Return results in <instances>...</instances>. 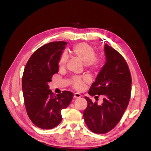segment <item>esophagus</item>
<instances>
[{
	"mask_svg": "<svg viewBox=\"0 0 151 151\" xmlns=\"http://www.w3.org/2000/svg\"><path fill=\"white\" fill-rule=\"evenodd\" d=\"M81 97V94L80 93H74V98L77 99V98H79Z\"/></svg>",
	"mask_w": 151,
	"mask_h": 151,
	"instance_id": "34e87169",
	"label": "esophagus"
}]
</instances>
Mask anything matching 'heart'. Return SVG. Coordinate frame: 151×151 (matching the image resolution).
Returning <instances> with one entry per match:
<instances>
[{
  "instance_id": "obj_1",
  "label": "heart",
  "mask_w": 151,
  "mask_h": 151,
  "mask_svg": "<svg viewBox=\"0 0 151 151\" xmlns=\"http://www.w3.org/2000/svg\"><path fill=\"white\" fill-rule=\"evenodd\" d=\"M72 53L84 63L85 66L91 70H96L98 67L99 61L97 57H95L94 49L88 43H81L73 47L71 49ZM67 56L63 53L60 59L61 63H65ZM89 82V78L87 76L73 77L70 80V83L73 88L77 91L83 90L86 84Z\"/></svg>"
}]
</instances>
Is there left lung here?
<instances>
[{"label":"left lung","instance_id":"8db88e82","mask_svg":"<svg viewBox=\"0 0 151 151\" xmlns=\"http://www.w3.org/2000/svg\"><path fill=\"white\" fill-rule=\"evenodd\" d=\"M104 50L106 63L91 85L88 94L97 99L103 96L98 105L85 97L88 106L83 116L89 129L96 134H106L120 122L129 104L132 77L129 66L122 55L108 44Z\"/></svg>","mask_w":151,"mask_h":151}]
</instances>
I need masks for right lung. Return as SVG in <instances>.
I'll return each mask as SVG.
<instances>
[{
    "label": "right lung",
    "mask_w": 151,
    "mask_h": 151,
    "mask_svg": "<svg viewBox=\"0 0 151 151\" xmlns=\"http://www.w3.org/2000/svg\"><path fill=\"white\" fill-rule=\"evenodd\" d=\"M67 44L54 42L41 47L27 62L22 79V89L27 114L34 124L52 129L62 121L61 111L70 103L74 94L68 91L54 94L48 83L58 72L62 50Z\"/></svg>",
    "instance_id": "obj_1"
}]
</instances>
